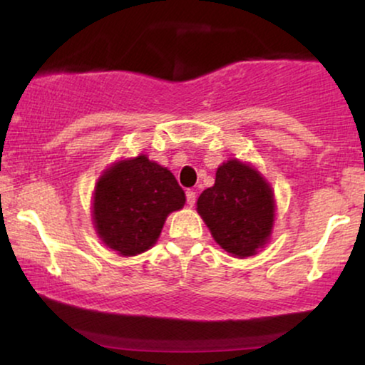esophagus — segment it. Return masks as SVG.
Listing matches in <instances>:
<instances>
[{
    "label": "esophagus",
    "instance_id": "obj_1",
    "mask_svg": "<svg viewBox=\"0 0 365 365\" xmlns=\"http://www.w3.org/2000/svg\"><path fill=\"white\" fill-rule=\"evenodd\" d=\"M186 202H187V206H194V204H196V192L192 191V189H187L186 191Z\"/></svg>",
    "mask_w": 365,
    "mask_h": 365
}]
</instances>
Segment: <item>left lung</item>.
<instances>
[{"label": "left lung", "mask_w": 365, "mask_h": 365, "mask_svg": "<svg viewBox=\"0 0 365 365\" xmlns=\"http://www.w3.org/2000/svg\"><path fill=\"white\" fill-rule=\"evenodd\" d=\"M197 212L219 246L234 256L247 257L269 239L274 196L261 174L231 159L219 166L214 186L199 196Z\"/></svg>", "instance_id": "left-lung-1"}]
</instances>
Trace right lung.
Wrapping results in <instances>:
<instances>
[{"mask_svg":"<svg viewBox=\"0 0 365 365\" xmlns=\"http://www.w3.org/2000/svg\"><path fill=\"white\" fill-rule=\"evenodd\" d=\"M186 196L166 168L138 156L114 164L94 192V224L103 242L123 256H136L158 241L168 214Z\"/></svg>","mask_w":365,"mask_h":365,"instance_id":"add662e5","label":"right lung"}]
</instances>
